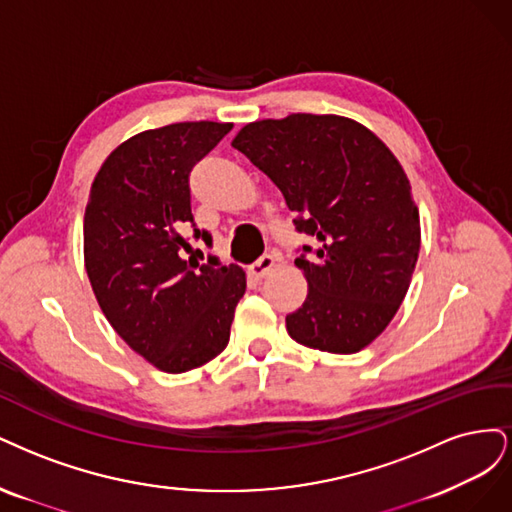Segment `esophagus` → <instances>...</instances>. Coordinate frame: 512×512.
<instances>
[{
    "instance_id": "34e87169",
    "label": "esophagus",
    "mask_w": 512,
    "mask_h": 512,
    "mask_svg": "<svg viewBox=\"0 0 512 512\" xmlns=\"http://www.w3.org/2000/svg\"><path fill=\"white\" fill-rule=\"evenodd\" d=\"M272 268H274V257H272V255H263V257H259L255 263H251V266H249V274L259 280V278L266 276Z\"/></svg>"
}]
</instances>
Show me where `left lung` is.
Listing matches in <instances>:
<instances>
[{"label":"left lung","instance_id":"8db88e82","mask_svg":"<svg viewBox=\"0 0 512 512\" xmlns=\"http://www.w3.org/2000/svg\"><path fill=\"white\" fill-rule=\"evenodd\" d=\"M232 146L315 242L295 259L308 295L285 319L289 336L327 353L361 351L395 317L419 257V208L400 161L368 127L336 114L255 121Z\"/></svg>","mask_w":512,"mask_h":512}]
</instances>
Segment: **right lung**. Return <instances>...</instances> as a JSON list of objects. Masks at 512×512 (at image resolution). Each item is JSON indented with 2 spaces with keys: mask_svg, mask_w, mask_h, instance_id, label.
<instances>
[{
  "mask_svg": "<svg viewBox=\"0 0 512 512\" xmlns=\"http://www.w3.org/2000/svg\"><path fill=\"white\" fill-rule=\"evenodd\" d=\"M232 123H174L114 148L85 210V268L97 304L131 349L163 372L208 364L229 342L246 289L236 263L185 259L180 234L212 242L191 214L189 174Z\"/></svg>",
  "mask_w": 512,
  "mask_h": 512,
  "instance_id": "obj_1",
  "label": "right lung"
}]
</instances>
